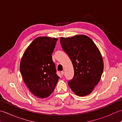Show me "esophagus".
Wrapping results in <instances>:
<instances>
[{
    "instance_id": "obj_1",
    "label": "esophagus",
    "mask_w": 122,
    "mask_h": 122,
    "mask_svg": "<svg viewBox=\"0 0 122 122\" xmlns=\"http://www.w3.org/2000/svg\"><path fill=\"white\" fill-rule=\"evenodd\" d=\"M61 74L62 76H63V74H64V71H61Z\"/></svg>"
}]
</instances>
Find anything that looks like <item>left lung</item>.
I'll return each mask as SVG.
<instances>
[{"instance_id":"left-lung-1","label":"left lung","mask_w":122,"mask_h":122,"mask_svg":"<svg viewBox=\"0 0 122 122\" xmlns=\"http://www.w3.org/2000/svg\"><path fill=\"white\" fill-rule=\"evenodd\" d=\"M60 43L74 68V77L68 82L69 87L79 97L90 94L100 81L104 69L99 49L91 39L84 35L61 37Z\"/></svg>"}]
</instances>
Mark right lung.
Here are the masks:
<instances>
[{"label": "right lung", "instance_id": "right-lung-1", "mask_svg": "<svg viewBox=\"0 0 122 122\" xmlns=\"http://www.w3.org/2000/svg\"><path fill=\"white\" fill-rule=\"evenodd\" d=\"M57 40V38L49 37L36 38L25 49L20 61L24 81L38 97L50 96L60 78L52 58Z\"/></svg>", "mask_w": 122, "mask_h": 122}]
</instances>
